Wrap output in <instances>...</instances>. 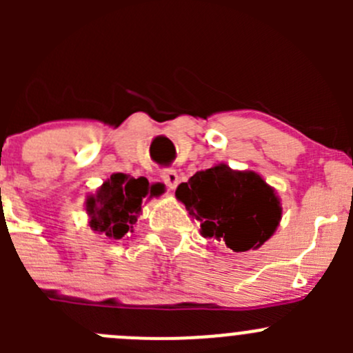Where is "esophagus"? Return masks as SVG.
<instances>
[{"label":"esophagus","mask_w":353,"mask_h":353,"mask_svg":"<svg viewBox=\"0 0 353 353\" xmlns=\"http://www.w3.org/2000/svg\"><path fill=\"white\" fill-rule=\"evenodd\" d=\"M160 179L165 183V186H169L170 190H174V188L177 186V183H179V176H177V172L174 169H165L162 170V174H160Z\"/></svg>","instance_id":"obj_1"}]
</instances>
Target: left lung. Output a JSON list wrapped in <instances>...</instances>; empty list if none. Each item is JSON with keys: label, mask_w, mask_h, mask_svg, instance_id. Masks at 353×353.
<instances>
[{"label": "left lung", "mask_w": 353, "mask_h": 353, "mask_svg": "<svg viewBox=\"0 0 353 353\" xmlns=\"http://www.w3.org/2000/svg\"><path fill=\"white\" fill-rule=\"evenodd\" d=\"M176 196L199 222L203 237L223 241L236 252L261 248L282 216L275 191L261 176L232 170L223 163L181 183Z\"/></svg>", "instance_id": "8db88e82"}]
</instances>
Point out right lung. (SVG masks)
Masks as SVG:
<instances>
[{
    "mask_svg": "<svg viewBox=\"0 0 353 353\" xmlns=\"http://www.w3.org/2000/svg\"><path fill=\"white\" fill-rule=\"evenodd\" d=\"M157 193L155 186L150 188L145 177L134 179L121 172L112 174L108 183L102 184L97 196L88 198L90 227L108 239H123L128 232H133L143 199Z\"/></svg>",
    "mask_w": 353,
    "mask_h": 353,
    "instance_id": "right-lung-1",
    "label": "right lung"
}]
</instances>
